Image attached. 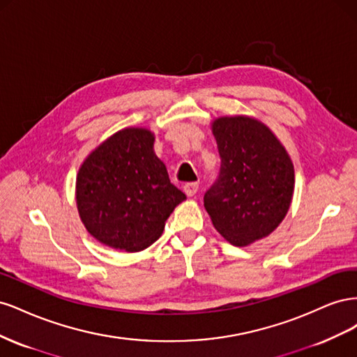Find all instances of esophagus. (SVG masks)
Instances as JSON below:
<instances>
[{
    "mask_svg": "<svg viewBox=\"0 0 357 357\" xmlns=\"http://www.w3.org/2000/svg\"><path fill=\"white\" fill-rule=\"evenodd\" d=\"M197 190H198V183L190 181V183H185V185H183V192H185L188 197L195 195Z\"/></svg>",
    "mask_w": 357,
    "mask_h": 357,
    "instance_id": "34e87169",
    "label": "esophagus"
}]
</instances>
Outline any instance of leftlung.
<instances>
[{
	"instance_id": "left-lung-1",
	"label": "left lung",
	"mask_w": 357,
	"mask_h": 357,
	"mask_svg": "<svg viewBox=\"0 0 357 357\" xmlns=\"http://www.w3.org/2000/svg\"><path fill=\"white\" fill-rule=\"evenodd\" d=\"M211 129L222 162L204 207L222 236L244 247L284 219L294 197V164L271 129L255 117H219Z\"/></svg>"
}]
</instances>
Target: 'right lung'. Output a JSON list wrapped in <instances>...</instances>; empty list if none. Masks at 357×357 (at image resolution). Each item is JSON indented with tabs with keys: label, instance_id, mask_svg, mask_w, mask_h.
<instances>
[{
	"label": "right lung",
	"instance_id": "obj_1",
	"mask_svg": "<svg viewBox=\"0 0 357 357\" xmlns=\"http://www.w3.org/2000/svg\"><path fill=\"white\" fill-rule=\"evenodd\" d=\"M155 135L125 128L84 159L75 201L84 228L100 243L125 252L155 243L186 195L169 181L153 150Z\"/></svg>",
	"mask_w": 357,
	"mask_h": 357
}]
</instances>
